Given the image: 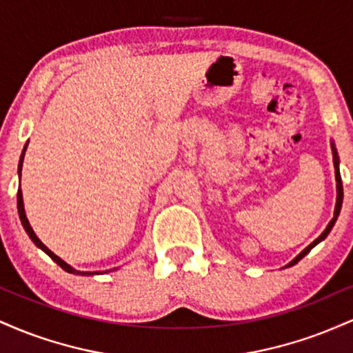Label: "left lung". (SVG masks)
I'll list each match as a JSON object with an SVG mask.
<instances>
[{"instance_id":"1","label":"left lung","mask_w":353,"mask_h":353,"mask_svg":"<svg viewBox=\"0 0 353 353\" xmlns=\"http://www.w3.org/2000/svg\"><path fill=\"white\" fill-rule=\"evenodd\" d=\"M332 149H334V165H335V177H337V204H335V212H334V219H332V221L329 222V225H327V229L323 230L322 234H320V236L315 239L314 242H312V244L307 247V249H303L301 254L297 255V257L294 259L292 262H290L289 265L287 267H290V265H295L297 264L299 261H301L302 257H305L307 254L310 252L312 249H314L315 245L319 244L320 241H323V239H325L327 236H329V232L332 230V228H334V224H335V221H337V217H339V214H340V209H342V201H343V188H342V177H340V171H339V156H337V151H335V148H334V144H332Z\"/></svg>"}]
</instances>
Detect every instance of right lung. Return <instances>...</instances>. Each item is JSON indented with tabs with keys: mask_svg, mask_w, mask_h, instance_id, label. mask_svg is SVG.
<instances>
[{
	"mask_svg": "<svg viewBox=\"0 0 353 353\" xmlns=\"http://www.w3.org/2000/svg\"><path fill=\"white\" fill-rule=\"evenodd\" d=\"M26 148H28V144L24 145V149H23V154H21V157H19V165H18V172H19V176H21V168H23L24 151H26ZM18 214H19V219H21V224H23V228H24V230H26V234H28V236H30L31 241H33L34 244L39 247V249H43L44 252H46L48 255H50V257L52 259V261L56 262V264H58V265L61 267V269H64V270H66V272H70V274H78V275H92V274H98V272H79V270L72 269L71 265H68L66 262H64V261H61V259L58 257V255H54V254H52L51 250L48 249V247L44 245L43 242L39 241L38 237H36L34 230L31 229L30 222H28V219H26V214H24V208H23V194H21V190H18Z\"/></svg>",
	"mask_w": 353,
	"mask_h": 353,
	"instance_id": "add662e5",
	"label": "right lung"
}]
</instances>
